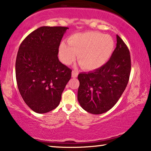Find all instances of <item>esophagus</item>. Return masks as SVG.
Here are the masks:
<instances>
[{"label":"esophagus","mask_w":151,"mask_h":151,"mask_svg":"<svg viewBox=\"0 0 151 151\" xmlns=\"http://www.w3.org/2000/svg\"><path fill=\"white\" fill-rule=\"evenodd\" d=\"M78 72L76 71V70H73V72H72V77L73 78H76L78 76Z\"/></svg>","instance_id":"1"}]
</instances>
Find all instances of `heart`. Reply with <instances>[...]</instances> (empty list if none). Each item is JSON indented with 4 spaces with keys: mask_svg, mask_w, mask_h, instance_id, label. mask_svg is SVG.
Segmentation results:
<instances>
[{
    "mask_svg": "<svg viewBox=\"0 0 151 151\" xmlns=\"http://www.w3.org/2000/svg\"><path fill=\"white\" fill-rule=\"evenodd\" d=\"M68 44L62 42L59 47L60 60L65 64L78 60L83 68L93 70L109 61L114 49L111 36L97 32L77 33L69 37Z\"/></svg>",
    "mask_w": 151,
    "mask_h": 151,
    "instance_id": "1",
    "label": "heart"
}]
</instances>
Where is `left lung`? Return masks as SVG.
<instances>
[{
  "label": "left lung",
  "mask_w": 151,
  "mask_h": 151,
  "mask_svg": "<svg viewBox=\"0 0 151 151\" xmlns=\"http://www.w3.org/2000/svg\"><path fill=\"white\" fill-rule=\"evenodd\" d=\"M130 72L129 51L116 35V47L109 61L95 70L78 75L77 99L81 106L93 114L109 111L125 91Z\"/></svg>",
  "instance_id": "left-lung-1"
}]
</instances>
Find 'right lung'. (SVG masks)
Masks as SVG:
<instances>
[{
	"label": "right lung",
	"mask_w": 151,
	"mask_h": 151,
	"mask_svg": "<svg viewBox=\"0 0 151 151\" xmlns=\"http://www.w3.org/2000/svg\"><path fill=\"white\" fill-rule=\"evenodd\" d=\"M67 27L42 26L20 45L15 62L18 89L26 104L37 113L55 109L71 78L72 70L60 62L59 46Z\"/></svg>",
	"instance_id": "right-lung-1"
}]
</instances>
